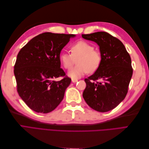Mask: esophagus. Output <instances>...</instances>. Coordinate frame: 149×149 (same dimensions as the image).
<instances>
[{
    "instance_id": "1",
    "label": "esophagus",
    "mask_w": 149,
    "mask_h": 149,
    "mask_svg": "<svg viewBox=\"0 0 149 149\" xmlns=\"http://www.w3.org/2000/svg\"><path fill=\"white\" fill-rule=\"evenodd\" d=\"M78 81V79H72V82L73 83H76V82H77Z\"/></svg>"
}]
</instances>
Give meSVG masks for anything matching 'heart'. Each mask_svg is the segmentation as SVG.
Instances as JSON below:
<instances>
[{
	"instance_id": "obj_1",
	"label": "heart",
	"mask_w": 149,
	"mask_h": 149,
	"mask_svg": "<svg viewBox=\"0 0 149 149\" xmlns=\"http://www.w3.org/2000/svg\"><path fill=\"white\" fill-rule=\"evenodd\" d=\"M70 52L71 54L62 53L60 59L66 70L71 69L76 60L77 65L68 72V75L72 78H79L88 72L93 73L100 68L102 61L101 53L94 48L93 44L81 40L71 45Z\"/></svg>"
}]
</instances>
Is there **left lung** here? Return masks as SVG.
<instances>
[{
    "instance_id": "obj_1",
    "label": "left lung",
    "mask_w": 149,
    "mask_h": 149,
    "mask_svg": "<svg viewBox=\"0 0 149 149\" xmlns=\"http://www.w3.org/2000/svg\"><path fill=\"white\" fill-rule=\"evenodd\" d=\"M82 37L96 42L102 56L100 68L84 79L86 86L83 98L92 109L101 112L109 111L127 95L133 73L131 58L124 44L106 31L82 34Z\"/></svg>"
}]
</instances>
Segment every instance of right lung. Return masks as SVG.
Returning a JSON list of instances; mask_svg holds the SVG:
<instances>
[{"label":"right lung","instance_id":"add662e5","mask_svg":"<svg viewBox=\"0 0 149 149\" xmlns=\"http://www.w3.org/2000/svg\"><path fill=\"white\" fill-rule=\"evenodd\" d=\"M74 36L45 32L30 40L18 53L14 65L17 90L31 109L48 113L63 99L71 79L60 68V55ZM59 77L63 78L54 81Z\"/></svg>","mask_w":149,"mask_h":149}]
</instances>
